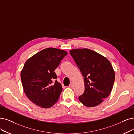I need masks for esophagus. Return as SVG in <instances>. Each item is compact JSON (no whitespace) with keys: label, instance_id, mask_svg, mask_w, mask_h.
Listing matches in <instances>:
<instances>
[{"label":"esophagus","instance_id":"esophagus-1","mask_svg":"<svg viewBox=\"0 0 134 134\" xmlns=\"http://www.w3.org/2000/svg\"><path fill=\"white\" fill-rule=\"evenodd\" d=\"M69 87H71V88L73 87H74V83H73L72 82H71V83L70 84V85L69 86Z\"/></svg>","mask_w":134,"mask_h":134}]
</instances>
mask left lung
I'll use <instances>...</instances> for the list:
<instances>
[{"label": "left lung", "instance_id": "1", "mask_svg": "<svg viewBox=\"0 0 134 134\" xmlns=\"http://www.w3.org/2000/svg\"><path fill=\"white\" fill-rule=\"evenodd\" d=\"M70 53L84 77L85 91L79 96V100L87 107L99 105L113 88L115 72L110 62L87 48L72 49Z\"/></svg>", "mask_w": 134, "mask_h": 134}]
</instances>
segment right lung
<instances>
[{
	"instance_id": "right-lung-1",
	"label": "right lung",
	"mask_w": 134,
	"mask_h": 134,
	"mask_svg": "<svg viewBox=\"0 0 134 134\" xmlns=\"http://www.w3.org/2000/svg\"><path fill=\"white\" fill-rule=\"evenodd\" d=\"M66 51L48 48L27 59L21 72L23 89L28 98L43 108H49L58 101L63 88L54 72Z\"/></svg>"
}]
</instances>
